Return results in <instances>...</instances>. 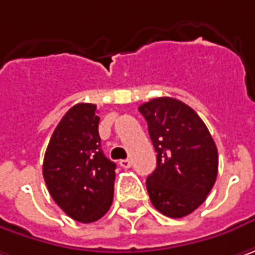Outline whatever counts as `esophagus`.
<instances>
[{"mask_svg":"<svg viewBox=\"0 0 255 255\" xmlns=\"http://www.w3.org/2000/svg\"><path fill=\"white\" fill-rule=\"evenodd\" d=\"M120 166L124 167V169H129V167H131V160H129V158L121 160V161H120Z\"/></svg>","mask_w":255,"mask_h":255,"instance_id":"1","label":"esophagus"}]
</instances>
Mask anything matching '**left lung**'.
Wrapping results in <instances>:
<instances>
[{
	"label": "left lung",
	"instance_id": "left-lung-1",
	"mask_svg": "<svg viewBox=\"0 0 255 255\" xmlns=\"http://www.w3.org/2000/svg\"><path fill=\"white\" fill-rule=\"evenodd\" d=\"M138 111L157 151V167L145 182L150 201L166 217H186L215 185V141L201 117L179 99L154 98Z\"/></svg>",
	"mask_w": 255,
	"mask_h": 255
}]
</instances>
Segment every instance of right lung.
<instances>
[{"label":"right lung","mask_w":255,"mask_h":255,"mask_svg":"<svg viewBox=\"0 0 255 255\" xmlns=\"http://www.w3.org/2000/svg\"><path fill=\"white\" fill-rule=\"evenodd\" d=\"M98 124L97 105H73L54 129L43 161L53 201L83 224L104 217L114 198L117 164L101 148Z\"/></svg>","instance_id":"add662e5"}]
</instances>
